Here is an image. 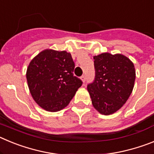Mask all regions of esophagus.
Returning a JSON list of instances; mask_svg holds the SVG:
<instances>
[{
	"instance_id": "34e87169",
	"label": "esophagus",
	"mask_w": 154,
	"mask_h": 154,
	"mask_svg": "<svg viewBox=\"0 0 154 154\" xmlns=\"http://www.w3.org/2000/svg\"><path fill=\"white\" fill-rule=\"evenodd\" d=\"M80 79H81V80L83 82H85V79H85V75H82L81 77H80Z\"/></svg>"
}]
</instances>
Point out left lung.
<instances>
[{"label":"left lung","mask_w":154,"mask_h":154,"mask_svg":"<svg viewBox=\"0 0 154 154\" xmlns=\"http://www.w3.org/2000/svg\"><path fill=\"white\" fill-rule=\"evenodd\" d=\"M96 76L87 86L94 108L103 115H110L126 103L136 79L133 62L121 54L103 53L94 56Z\"/></svg>","instance_id":"8db88e82"}]
</instances>
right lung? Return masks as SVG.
<instances>
[{
  "mask_svg": "<svg viewBox=\"0 0 154 154\" xmlns=\"http://www.w3.org/2000/svg\"><path fill=\"white\" fill-rule=\"evenodd\" d=\"M75 63L70 53L45 49L31 61L26 78L31 96L48 112L66 107L82 84L74 76Z\"/></svg>",
  "mask_w": 154,
  "mask_h": 154,
  "instance_id": "add662e5",
  "label": "right lung"
}]
</instances>
